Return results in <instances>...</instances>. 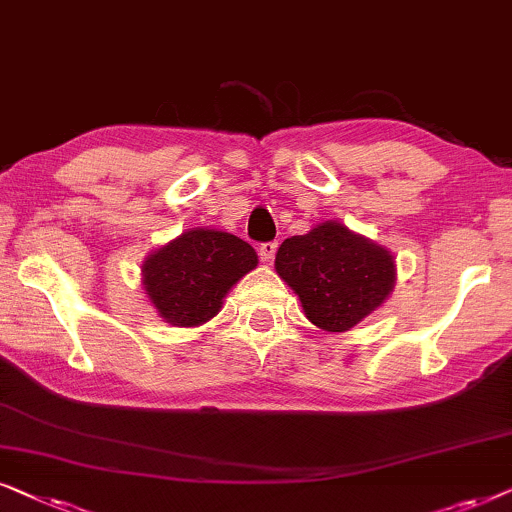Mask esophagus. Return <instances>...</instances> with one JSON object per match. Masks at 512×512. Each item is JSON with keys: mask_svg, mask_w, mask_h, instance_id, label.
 I'll list each match as a JSON object with an SVG mask.
<instances>
[{"mask_svg": "<svg viewBox=\"0 0 512 512\" xmlns=\"http://www.w3.org/2000/svg\"><path fill=\"white\" fill-rule=\"evenodd\" d=\"M276 248H278V243H276V241L260 243V248H257V255H260V260H262L264 264H269L271 260H274V255H276Z\"/></svg>", "mask_w": 512, "mask_h": 512, "instance_id": "obj_1", "label": "esophagus"}]
</instances>
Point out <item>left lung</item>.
Wrapping results in <instances>:
<instances>
[{
  "label": "left lung",
  "instance_id": "8db88e82",
  "mask_svg": "<svg viewBox=\"0 0 512 512\" xmlns=\"http://www.w3.org/2000/svg\"><path fill=\"white\" fill-rule=\"evenodd\" d=\"M276 271L297 292L306 318L327 332H344L363 320L381 306L395 281L388 250L339 222L285 238Z\"/></svg>",
  "mask_w": 512,
  "mask_h": 512
}]
</instances>
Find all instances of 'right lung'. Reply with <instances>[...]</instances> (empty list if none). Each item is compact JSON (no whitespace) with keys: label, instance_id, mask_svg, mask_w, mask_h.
I'll use <instances>...</instances> for the list:
<instances>
[{"label":"right lung","instance_id":"add662e5","mask_svg":"<svg viewBox=\"0 0 512 512\" xmlns=\"http://www.w3.org/2000/svg\"><path fill=\"white\" fill-rule=\"evenodd\" d=\"M255 267V250L238 236L192 229L149 255L142 278L166 323L194 327L213 318L231 285Z\"/></svg>","mask_w":512,"mask_h":512}]
</instances>
